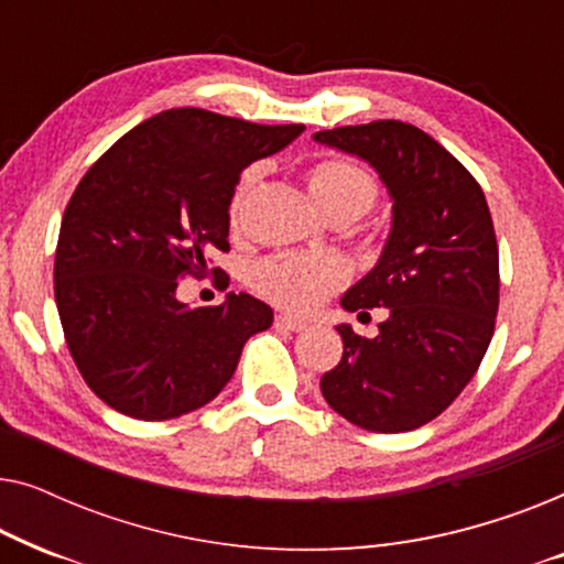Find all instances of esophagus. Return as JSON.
<instances>
[{"mask_svg":"<svg viewBox=\"0 0 564 564\" xmlns=\"http://www.w3.org/2000/svg\"><path fill=\"white\" fill-rule=\"evenodd\" d=\"M274 326L276 328H282V330H305L307 328V323L305 321H300V318H292V315H288V313H276L274 315Z\"/></svg>","mask_w":564,"mask_h":564,"instance_id":"obj_1","label":"esophagus"}]
</instances>
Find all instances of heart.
Listing matches in <instances>:
<instances>
[{"label": "heart", "instance_id": "obj_1", "mask_svg": "<svg viewBox=\"0 0 564 564\" xmlns=\"http://www.w3.org/2000/svg\"><path fill=\"white\" fill-rule=\"evenodd\" d=\"M253 174H246L230 199L228 218L234 226L241 220V210L249 195ZM305 184L313 203L321 210L330 207H351L361 215L375 205L380 187L365 169L341 159H326L305 172ZM349 282V267L334 253H276L253 267V288L272 303L295 313L318 307L328 295Z\"/></svg>", "mask_w": 564, "mask_h": 564}]
</instances>
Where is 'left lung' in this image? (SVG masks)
<instances>
[{"mask_svg": "<svg viewBox=\"0 0 564 564\" xmlns=\"http://www.w3.org/2000/svg\"><path fill=\"white\" fill-rule=\"evenodd\" d=\"M313 138L369 161L392 197L380 261L341 297L349 313L388 307V318L375 338L336 328L344 357L321 377V392L354 426L413 431L454 403L490 346L500 274L488 203L475 176L411 122Z\"/></svg>", "mask_w": 564, "mask_h": 564, "instance_id": "8db88e82", "label": "left lung"}]
</instances>
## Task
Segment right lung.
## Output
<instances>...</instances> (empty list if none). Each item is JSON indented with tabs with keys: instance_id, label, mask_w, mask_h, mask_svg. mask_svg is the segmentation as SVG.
Wrapping results in <instances>:
<instances>
[{
	"instance_id": "add662e5",
	"label": "right lung",
	"mask_w": 564,
	"mask_h": 564,
	"mask_svg": "<svg viewBox=\"0 0 564 564\" xmlns=\"http://www.w3.org/2000/svg\"><path fill=\"white\" fill-rule=\"evenodd\" d=\"M305 126H259L176 107L99 156L68 199L53 264L66 346L91 392L118 413L166 421L197 411L234 377L243 344L272 326L246 292L189 307L176 282L228 251V207L251 161ZM220 274V269H210Z\"/></svg>"
}]
</instances>
